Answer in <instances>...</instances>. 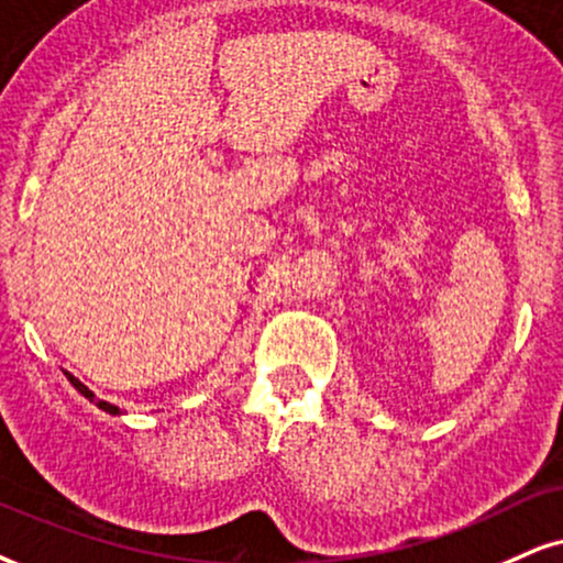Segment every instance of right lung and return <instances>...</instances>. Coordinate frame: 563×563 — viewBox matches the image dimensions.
<instances>
[{
	"label": "right lung",
	"instance_id": "obj_1",
	"mask_svg": "<svg viewBox=\"0 0 563 563\" xmlns=\"http://www.w3.org/2000/svg\"><path fill=\"white\" fill-rule=\"evenodd\" d=\"M65 376L69 378V384H73L75 388H78V391L82 394V397H86V399H90V401H93V399H96V394H93V391H90V388H88L86 384H82V380H78V378H75V376H73V373H65ZM96 405H99V407L103 409V412H109V415H120V407L109 405V401H103V399H99V401H96Z\"/></svg>",
	"mask_w": 563,
	"mask_h": 563
}]
</instances>
